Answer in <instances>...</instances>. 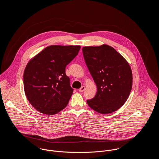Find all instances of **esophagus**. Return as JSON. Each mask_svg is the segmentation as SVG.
<instances>
[{"mask_svg":"<svg viewBox=\"0 0 159 159\" xmlns=\"http://www.w3.org/2000/svg\"><path fill=\"white\" fill-rule=\"evenodd\" d=\"M85 89V87L84 86V85H83V86H82L80 89H79V92L80 93H82V92H84V90Z\"/></svg>","mask_w":159,"mask_h":159,"instance_id":"34e87169","label":"esophagus"}]
</instances>
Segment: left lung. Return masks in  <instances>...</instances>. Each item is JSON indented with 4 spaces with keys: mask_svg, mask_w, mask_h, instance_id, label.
<instances>
[{
    "mask_svg": "<svg viewBox=\"0 0 159 159\" xmlns=\"http://www.w3.org/2000/svg\"><path fill=\"white\" fill-rule=\"evenodd\" d=\"M82 52L97 86L95 97L87 100V104L101 114L117 111L128 99L132 88L133 76L129 63L107 44L85 47Z\"/></svg>",
    "mask_w": 159,
    "mask_h": 159,
    "instance_id": "8db88e82",
    "label": "left lung"
}]
</instances>
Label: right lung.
<instances>
[{"label": "right lung", "instance_id": "right-lung-1", "mask_svg": "<svg viewBox=\"0 0 159 159\" xmlns=\"http://www.w3.org/2000/svg\"><path fill=\"white\" fill-rule=\"evenodd\" d=\"M80 49V46L52 45L27 64L23 75L25 92L30 104L39 112L53 115L67 106L74 89L65 67Z\"/></svg>", "mask_w": 159, "mask_h": 159}]
</instances>
